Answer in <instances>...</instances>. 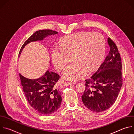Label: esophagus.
<instances>
[{"label":"esophagus","instance_id":"1","mask_svg":"<svg viewBox=\"0 0 134 134\" xmlns=\"http://www.w3.org/2000/svg\"><path fill=\"white\" fill-rule=\"evenodd\" d=\"M75 83L74 82H66L64 83V85H66V86H69L70 85H72V84H75Z\"/></svg>","mask_w":134,"mask_h":134}]
</instances>
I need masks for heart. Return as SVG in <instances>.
Listing matches in <instances>:
<instances>
[{
	"mask_svg": "<svg viewBox=\"0 0 134 134\" xmlns=\"http://www.w3.org/2000/svg\"><path fill=\"white\" fill-rule=\"evenodd\" d=\"M105 52L104 37L98 33L80 32L68 35L62 40L59 47L53 48L51 58L57 69L62 70L65 80L76 81L86 75L88 69L96 68L102 61Z\"/></svg>",
	"mask_w": 134,
	"mask_h": 134,
	"instance_id": "obj_1",
	"label": "heart"
}]
</instances>
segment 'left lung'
<instances>
[{
  "label": "left lung",
  "instance_id": "8db88e82",
  "mask_svg": "<svg viewBox=\"0 0 134 134\" xmlns=\"http://www.w3.org/2000/svg\"><path fill=\"white\" fill-rule=\"evenodd\" d=\"M110 51L98 70L85 80L82 96L84 104L91 111L101 112L110 108L116 101L122 85V64L118 48L110 37Z\"/></svg>",
  "mask_w": 134,
  "mask_h": 134
}]
</instances>
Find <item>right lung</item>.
<instances>
[{
	"mask_svg": "<svg viewBox=\"0 0 134 134\" xmlns=\"http://www.w3.org/2000/svg\"><path fill=\"white\" fill-rule=\"evenodd\" d=\"M57 33V32L51 30L35 32L22 46L19 55L29 43L42 40L48 35ZM19 76L25 98L35 110L43 115H50L58 110L62 101L60 90L56 85L60 79L58 74L47 70L41 77L36 80L25 78L20 74Z\"/></svg>",
	"mask_w": 134,
	"mask_h": 134,
	"instance_id": "add662e5",
	"label": "right lung"
}]
</instances>
